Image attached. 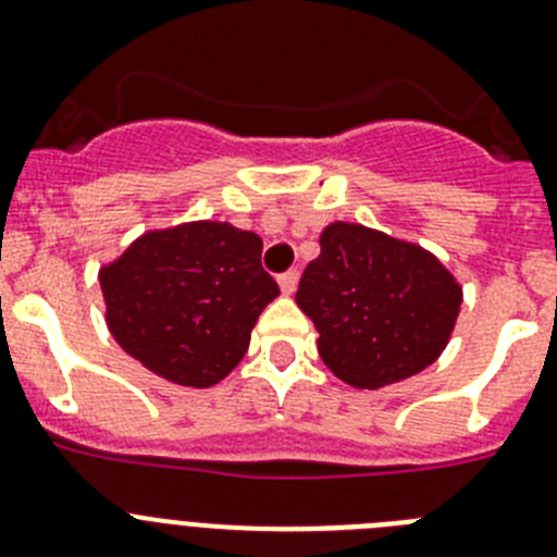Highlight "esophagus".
<instances>
[{
    "mask_svg": "<svg viewBox=\"0 0 557 557\" xmlns=\"http://www.w3.org/2000/svg\"><path fill=\"white\" fill-rule=\"evenodd\" d=\"M278 287H282L284 295H293L295 287H298V270H287V273L278 275Z\"/></svg>",
    "mask_w": 557,
    "mask_h": 557,
    "instance_id": "1",
    "label": "esophagus"
}]
</instances>
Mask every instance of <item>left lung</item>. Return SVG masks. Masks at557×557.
I'll use <instances>...</instances> for the list:
<instances>
[{
  "label": "left lung",
  "mask_w": 557,
  "mask_h": 557,
  "mask_svg": "<svg viewBox=\"0 0 557 557\" xmlns=\"http://www.w3.org/2000/svg\"><path fill=\"white\" fill-rule=\"evenodd\" d=\"M295 300L314 323L320 359L356 389L425 370L450 339L461 287L436 257L359 223H331Z\"/></svg>",
  "instance_id": "8db88e82"
}]
</instances>
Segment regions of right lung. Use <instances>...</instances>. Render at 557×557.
<instances>
[{
    "mask_svg": "<svg viewBox=\"0 0 557 557\" xmlns=\"http://www.w3.org/2000/svg\"><path fill=\"white\" fill-rule=\"evenodd\" d=\"M99 284L115 342L182 386L226 379L278 295L259 234L212 221L143 234Z\"/></svg>",
    "mask_w": 557,
    "mask_h": 557,
    "instance_id": "1",
    "label": "right lung"
}]
</instances>
